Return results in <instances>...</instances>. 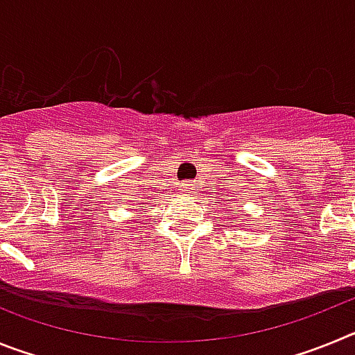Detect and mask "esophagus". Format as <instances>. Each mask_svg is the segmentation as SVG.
Here are the masks:
<instances>
[{
    "instance_id": "34e87169",
    "label": "esophagus",
    "mask_w": 355,
    "mask_h": 355,
    "mask_svg": "<svg viewBox=\"0 0 355 355\" xmlns=\"http://www.w3.org/2000/svg\"><path fill=\"white\" fill-rule=\"evenodd\" d=\"M180 190H183V192L190 193L193 190V183H192V181H184V183H181Z\"/></svg>"
}]
</instances>
